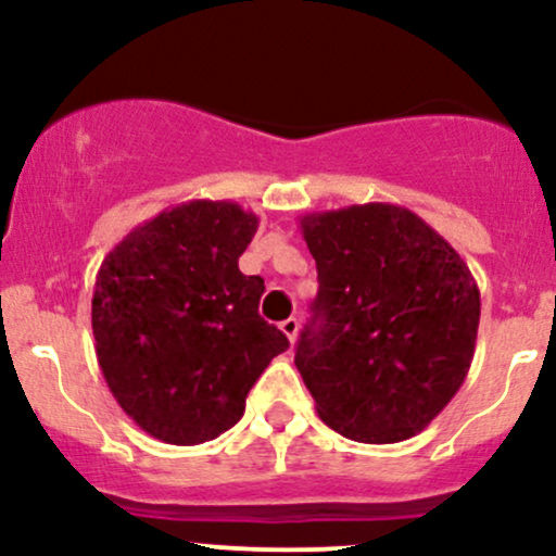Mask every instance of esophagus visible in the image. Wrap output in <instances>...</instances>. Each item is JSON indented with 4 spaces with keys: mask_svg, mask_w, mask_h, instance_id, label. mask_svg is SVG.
I'll use <instances>...</instances> for the list:
<instances>
[{
    "mask_svg": "<svg viewBox=\"0 0 556 556\" xmlns=\"http://www.w3.org/2000/svg\"><path fill=\"white\" fill-rule=\"evenodd\" d=\"M279 329L285 331L287 334V340H290V344L295 342V337H298V329H300V324H298V318L295 316H290V318H285L282 324H279Z\"/></svg>",
    "mask_w": 556,
    "mask_h": 556,
    "instance_id": "1",
    "label": "esophagus"
}]
</instances>
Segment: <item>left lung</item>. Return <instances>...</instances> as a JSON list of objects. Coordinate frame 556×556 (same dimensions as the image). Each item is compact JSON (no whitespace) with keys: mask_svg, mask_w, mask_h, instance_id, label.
<instances>
[{"mask_svg":"<svg viewBox=\"0 0 556 556\" xmlns=\"http://www.w3.org/2000/svg\"><path fill=\"white\" fill-rule=\"evenodd\" d=\"M318 295L295 366L318 418L363 444L424 431L473 361L481 295L460 253L410 208L300 216Z\"/></svg>","mask_w":556,"mask_h":556,"instance_id":"obj_1","label":"left lung"}]
</instances>
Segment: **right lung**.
<instances>
[{
	"instance_id": "obj_1",
	"label": "right lung",
	"mask_w": 556,
	"mask_h": 556,
	"mask_svg": "<svg viewBox=\"0 0 556 556\" xmlns=\"http://www.w3.org/2000/svg\"><path fill=\"white\" fill-rule=\"evenodd\" d=\"M258 216L232 201H188L112 248L96 274V358L119 407L167 444L232 429L271 358L290 348L258 316L264 279L238 258Z\"/></svg>"
}]
</instances>
